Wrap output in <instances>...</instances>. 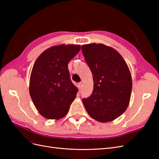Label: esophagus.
I'll return each instance as SVG.
<instances>
[{
	"mask_svg": "<svg viewBox=\"0 0 159 159\" xmlns=\"http://www.w3.org/2000/svg\"><path fill=\"white\" fill-rule=\"evenodd\" d=\"M81 88H82V82H80L78 84V88L80 89Z\"/></svg>",
	"mask_w": 159,
	"mask_h": 159,
	"instance_id": "1",
	"label": "esophagus"
}]
</instances>
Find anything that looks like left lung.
I'll return each mask as SVG.
<instances>
[{
	"mask_svg": "<svg viewBox=\"0 0 159 159\" xmlns=\"http://www.w3.org/2000/svg\"><path fill=\"white\" fill-rule=\"evenodd\" d=\"M81 50L93 75V92L83 99L91 117L102 123L112 121L127 109L131 99L132 78L121 54L103 44H84Z\"/></svg>",
	"mask_w": 159,
	"mask_h": 159,
	"instance_id": "8db88e82",
	"label": "left lung"
}]
</instances>
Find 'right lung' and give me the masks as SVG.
Returning a JSON list of instances; mask_svg holds the SVG:
<instances>
[{"instance_id": "add662e5", "label": "right lung", "mask_w": 159, "mask_h": 159, "mask_svg": "<svg viewBox=\"0 0 159 159\" xmlns=\"http://www.w3.org/2000/svg\"><path fill=\"white\" fill-rule=\"evenodd\" d=\"M80 48L78 44L53 46L34 64L29 92L36 109L44 117L57 120L68 113L78 91L70 80L68 64Z\"/></svg>"}]
</instances>
